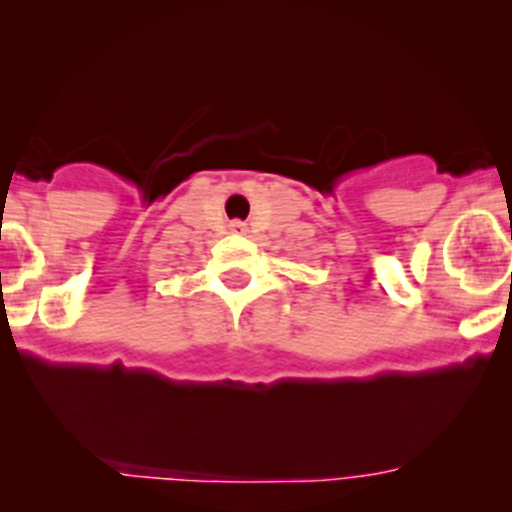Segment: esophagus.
Returning a JSON list of instances; mask_svg holds the SVG:
<instances>
[{
	"mask_svg": "<svg viewBox=\"0 0 512 512\" xmlns=\"http://www.w3.org/2000/svg\"><path fill=\"white\" fill-rule=\"evenodd\" d=\"M230 230L235 232V235H245L247 232V225L240 223V220H235V223H230Z\"/></svg>",
	"mask_w": 512,
	"mask_h": 512,
	"instance_id": "34e87169",
	"label": "esophagus"
}]
</instances>
